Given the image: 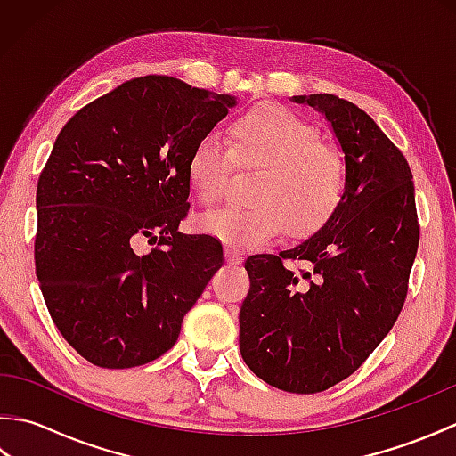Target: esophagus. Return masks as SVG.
I'll return each mask as SVG.
<instances>
[{"label":"esophagus","mask_w":456,"mask_h":456,"mask_svg":"<svg viewBox=\"0 0 456 456\" xmlns=\"http://www.w3.org/2000/svg\"><path fill=\"white\" fill-rule=\"evenodd\" d=\"M225 260H227V265H240V263H243V255L237 253V250H233V248H227L225 250Z\"/></svg>","instance_id":"esophagus-1"}]
</instances>
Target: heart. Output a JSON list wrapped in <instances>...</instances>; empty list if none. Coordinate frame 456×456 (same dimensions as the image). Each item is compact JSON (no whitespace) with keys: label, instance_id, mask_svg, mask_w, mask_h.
Masks as SVG:
<instances>
[{"label":"heart","instance_id":"heart-1","mask_svg":"<svg viewBox=\"0 0 456 456\" xmlns=\"http://www.w3.org/2000/svg\"><path fill=\"white\" fill-rule=\"evenodd\" d=\"M263 168L256 206H227L201 217L200 227L233 248L263 247L289 225L296 235L322 229L345 196L346 164L322 133L294 111L266 105L233 123L229 141L203 134L188 159V182L203 206L225 196L237 168Z\"/></svg>","mask_w":456,"mask_h":456}]
</instances>
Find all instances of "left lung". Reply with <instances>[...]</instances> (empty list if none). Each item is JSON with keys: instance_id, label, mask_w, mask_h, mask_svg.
Instances as JSON below:
<instances>
[{"instance_id": "8db88e82", "label": "left lung", "mask_w": 456, "mask_h": 456, "mask_svg": "<svg viewBox=\"0 0 456 456\" xmlns=\"http://www.w3.org/2000/svg\"><path fill=\"white\" fill-rule=\"evenodd\" d=\"M294 102L333 125L345 152V196L305 243L247 258L239 346L266 384L315 394L358 370L390 333L408 296L419 221L410 164L370 115L333 94Z\"/></svg>"}]
</instances>
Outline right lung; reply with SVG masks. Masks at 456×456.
<instances>
[{"label": "right lung", "mask_w": 456, "mask_h": 456, "mask_svg": "<svg viewBox=\"0 0 456 456\" xmlns=\"http://www.w3.org/2000/svg\"><path fill=\"white\" fill-rule=\"evenodd\" d=\"M231 95L144 76L84 105L37 183L35 270L54 325L102 368H131L178 341L182 319L223 266L221 240L178 231L188 159ZM158 247L134 253L139 240Z\"/></svg>", "instance_id": "add662e5"}]
</instances>
